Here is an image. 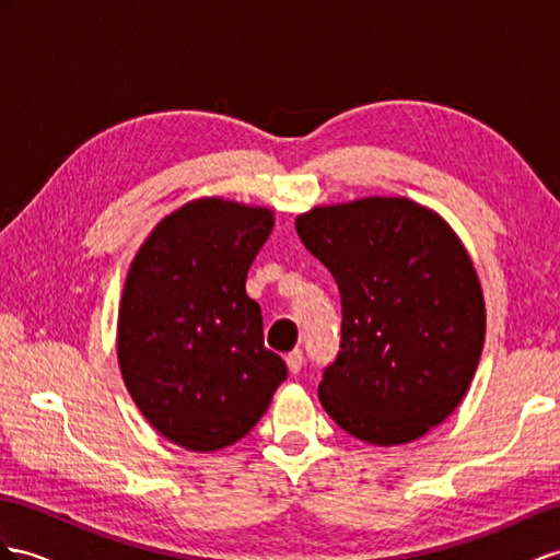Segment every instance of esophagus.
<instances>
[{
  "label": "esophagus",
  "mask_w": 560,
  "mask_h": 560,
  "mask_svg": "<svg viewBox=\"0 0 560 560\" xmlns=\"http://www.w3.org/2000/svg\"><path fill=\"white\" fill-rule=\"evenodd\" d=\"M285 366H289L291 374H300V369H303V352L293 350L285 354Z\"/></svg>",
  "instance_id": "esophagus-1"
}]
</instances>
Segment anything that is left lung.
Instances as JSON below:
<instances>
[{
    "label": "left lung",
    "mask_w": 560,
    "mask_h": 560,
    "mask_svg": "<svg viewBox=\"0 0 560 560\" xmlns=\"http://www.w3.org/2000/svg\"><path fill=\"white\" fill-rule=\"evenodd\" d=\"M305 248L331 271L340 352L319 402L369 444H407L442 423L476 376L485 300L466 248L409 198H362L298 214Z\"/></svg>",
    "instance_id": "obj_1"
}]
</instances>
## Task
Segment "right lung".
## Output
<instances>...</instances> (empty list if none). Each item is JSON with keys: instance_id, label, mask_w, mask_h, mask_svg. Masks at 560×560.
<instances>
[{"instance_id": "right-lung-1", "label": "right lung", "mask_w": 560, "mask_h": 560, "mask_svg": "<svg viewBox=\"0 0 560 560\" xmlns=\"http://www.w3.org/2000/svg\"><path fill=\"white\" fill-rule=\"evenodd\" d=\"M271 226L267 208L198 198L158 222L127 275L120 374L143 419L184 450L248 435L289 376L246 293Z\"/></svg>"}]
</instances>
